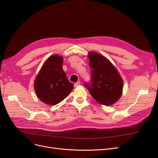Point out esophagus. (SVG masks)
Here are the masks:
<instances>
[{"label":"esophagus","mask_w":158,"mask_h":158,"mask_svg":"<svg viewBox=\"0 0 158 158\" xmlns=\"http://www.w3.org/2000/svg\"><path fill=\"white\" fill-rule=\"evenodd\" d=\"M79 85H80V82H79V81H78L77 83H75L74 84V86H75V87H77V86H78Z\"/></svg>","instance_id":"34e87169"}]
</instances>
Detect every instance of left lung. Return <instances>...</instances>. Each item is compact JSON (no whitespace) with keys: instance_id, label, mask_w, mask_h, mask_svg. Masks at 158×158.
Listing matches in <instances>:
<instances>
[{"instance_id":"left-lung-1","label":"left lung","mask_w":158,"mask_h":158,"mask_svg":"<svg viewBox=\"0 0 158 158\" xmlns=\"http://www.w3.org/2000/svg\"><path fill=\"white\" fill-rule=\"evenodd\" d=\"M92 83L85 84L93 98L102 105L111 106L118 102L123 93V81L110 61L96 52H89Z\"/></svg>"}]
</instances>
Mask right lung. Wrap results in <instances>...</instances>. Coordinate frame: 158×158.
<instances>
[{"instance_id": "obj_1", "label": "right lung", "mask_w": 158, "mask_h": 158, "mask_svg": "<svg viewBox=\"0 0 158 158\" xmlns=\"http://www.w3.org/2000/svg\"><path fill=\"white\" fill-rule=\"evenodd\" d=\"M63 57L58 54L49 56L44 62L34 81L38 98L48 105H56L72 93L70 83L62 68Z\"/></svg>"}]
</instances>
